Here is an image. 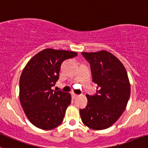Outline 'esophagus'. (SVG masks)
Masks as SVG:
<instances>
[{
	"mask_svg": "<svg viewBox=\"0 0 148 148\" xmlns=\"http://www.w3.org/2000/svg\"><path fill=\"white\" fill-rule=\"evenodd\" d=\"M71 95H72V97L73 98H76V97H78V95H77V94H75V93H72V94H71Z\"/></svg>",
	"mask_w": 148,
	"mask_h": 148,
	"instance_id": "1",
	"label": "esophagus"
}]
</instances>
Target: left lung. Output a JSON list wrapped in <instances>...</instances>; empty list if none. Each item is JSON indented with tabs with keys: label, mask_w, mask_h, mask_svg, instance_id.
<instances>
[{
	"label": "left lung",
	"mask_w": 148,
	"mask_h": 148,
	"mask_svg": "<svg viewBox=\"0 0 148 148\" xmlns=\"http://www.w3.org/2000/svg\"><path fill=\"white\" fill-rule=\"evenodd\" d=\"M91 68L96 94L86 95L87 105L80 109L83 124L95 130H106L119 119L127 107L131 87L122 63L106 51L82 52Z\"/></svg>",
	"instance_id": "obj_1"
}]
</instances>
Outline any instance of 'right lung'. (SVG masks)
<instances>
[{
    "mask_svg": "<svg viewBox=\"0 0 148 148\" xmlns=\"http://www.w3.org/2000/svg\"><path fill=\"white\" fill-rule=\"evenodd\" d=\"M74 51L42 50L23 69L19 80V100L30 122L38 128L51 130L62 123L71 100L69 93L51 89L59 79L64 61L75 57Z\"/></svg>",
    "mask_w": 148,
    "mask_h": 148,
    "instance_id": "1",
    "label": "right lung"
}]
</instances>
